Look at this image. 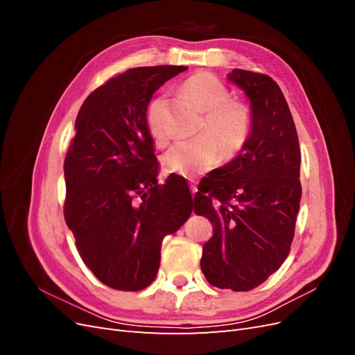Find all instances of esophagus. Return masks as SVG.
Here are the masks:
<instances>
[{
	"instance_id": "esophagus-1",
	"label": "esophagus",
	"mask_w": 355,
	"mask_h": 355,
	"mask_svg": "<svg viewBox=\"0 0 355 355\" xmlns=\"http://www.w3.org/2000/svg\"><path fill=\"white\" fill-rule=\"evenodd\" d=\"M189 189H191V194H192V197H196V194H197V185L196 184H192V180H191V185H189Z\"/></svg>"
}]
</instances>
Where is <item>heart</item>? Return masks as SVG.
Wrapping results in <instances>:
<instances>
[{"label": "heart", "mask_w": 355, "mask_h": 355, "mask_svg": "<svg viewBox=\"0 0 355 355\" xmlns=\"http://www.w3.org/2000/svg\"><path fill=\"white\" fill-rule=\"evenodd\" d=\"M184 90L206 114L200 136L171 146L163 157V164L168 173L192 178L218 163L219 149L225 159L240 154L250 133V111L243 102L231 99L227 85L206 71L192 73L184 83ZM145 123L157 145L168 142L166 94H157L148 102Z\"/></svg>", "instance_id": "obj_1"}]
</instances>
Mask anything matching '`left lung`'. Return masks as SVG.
<instances>
[{"instance_id":"obj_1","label":"left lung","mask_w":355,"mask_h":355,"mask_svg":"<svg viewBox=\"0 0 355 355\" xmlns=\"http://www.w3.org/2000/svg\"><path fill=\"white\" fill-rule=\"evenodd\" d=\"M228 80L250 101L249 139L237 157L201 180L194 211L214 228L200 262L206 280L247 292L288 256L302 196L300 149L293 116L271 77L234 69Z\"/></svg>"}]
</instances>
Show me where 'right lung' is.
<instances>
[{
    "mask_svg": "<svg viewBox=\"0 0 355 355\" xmlns=\"http://www.w3.org/2000/svg\"><path fill=\"white\" fill-rule=\"evenodd\" d=\"M187 67L128 69L96 89L75 120L65 158V220L99 282L137 292L154 282L161 243L192 211L185 182L158 185L154 141L145 123L153 94Z\"/></svg>",
    "mask_w": 355,
    "mask_h": 355,
    "instance_id": "right-lung-1",
    "label": "right lung"
}]
</instances>
